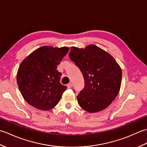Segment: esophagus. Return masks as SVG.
Returning <instances> with one entry per match:
<instances>
[{
	"mask_svg": "<svg viewBox=\"0 0 147 147\" xmlns=\"http://www.w3.org/2000/svg\"><path fill=\"white\" fill-rule=\"evenodd\" d=\"M72 86H73V85H72V83H69L67 84V88H71Z\"/></svg>",
	"mask_w": 147,
	"mask_h": 147,
	"instance_id": "esophagus-1",
	"label": "esophagus"
}]
</instances>
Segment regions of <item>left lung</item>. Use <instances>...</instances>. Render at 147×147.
Returning <instances> with one entry per match:
<instances>
[{
  "label": "left lung",
  "mask_w": 147,
  "mask_h": 147,
  "mask_svg": "<svg viewBox=\"0 0 147 147\" xmlns=\"http://www.w3.org/2000/svg\"><path fill=\"white\" fill-rule=\"evenodd\" d=\"M70 59L82 72L85 86L77 96L78 104L88 112L104 110L118 95L122 71L111 55L95 45L85 49L72 47Z\"/></svg>",
  "instance_id": "1"
}]
</instances>
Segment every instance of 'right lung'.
I'll use <instances>...</instances> for the list:
<instances>
[{"label": "right lung", "mask_w": 147, "mask_h": 147, "mask_svg": "<svg viewBox=\"0 0 147 147\" xmlns=\"http://www.w3.org/2000/svg\"><path fill=\"white\" fill-rule=\"evenodd\" d=\"M69 48L43 46L24 59L19 67L17 83L24 100L40 110L49 111L57 105L67 86L60 83L57 65Z\"/></svg>", "instance_id": "obj_1"}]
</instances>
